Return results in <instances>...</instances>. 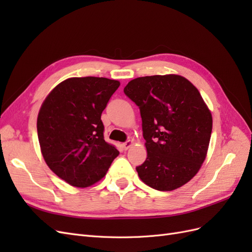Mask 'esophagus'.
Segmentation results:
<instances>
[{
  "instance_id": "esophagus-1",
  "label": "esophagus",
  "mask_w": 252,
  "mask_h": 252,
  "mask_svg": "<svg viewBox=\"0 0 252 252\" xmlns=\"http://www.w3.org/2000/svg\"><path fill=\"white\" fill-rule=\"evenodd\" d=\"M132 144H133V142H132L131 140H128V141H126L125 143H123V148H124V150H127L129 147L132 146Z\"/></svg>"
}]
</instances>
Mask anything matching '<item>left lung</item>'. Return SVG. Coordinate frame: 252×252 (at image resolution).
<instances>
[{
  "label": "left lung",
  "instance_id": "left-lung-1",
  "mask_svg": "<svg viewBox=\"0 0 252 252\" xmlns=\"http://www.w3.org/2000/svg\"><path fill=\"white\" fill-rule=\"evenodd\" d=\"M124 94L139 106L147 158L136 167L145 184L170 191L199 171L209 146L212 117L203 97L177 74L129 82Z\"/></svg>",
  "mask_w": 252,
  "mask_h": 252
}]
</instances>
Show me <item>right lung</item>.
Segmentation results:
<instances>
[{"instance_id":"add662e5","label":"right lung","mask_w":252,"mask_h":252,"mask_svg":"<svg viewBox=\"0 0 252 252\" xmlns=\"http://www.w3.org/2000/svg\"><path fill=\"white\" fill-rule=\"evenodd\" d=\"M120 82L106 78H70L45 98L36 128L45 162L59 178L88 187L107 172L119 150L104 140L103 110Z\"/></svg>"}]
</instances>
